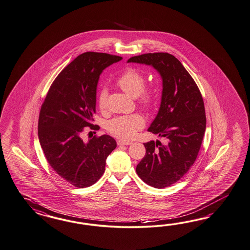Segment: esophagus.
Listing matches in <instances>:
<instances>
[{
    "label": "esophagus",
    "mask_w": 250,
    "mask_h": 250,
    "mask_svg": "<svg viewBox=\"0 0 250 250\" xmlns=\"http://www.w3.org/2000/svg\"><path fill=\"white\" fill-rule=\"evenodd\" d=\"M131 141H124V140H117V145L118 146H129L131 145Z\"/></svg>",
    "instance_id": "esophagus-1"
}]
</instances>
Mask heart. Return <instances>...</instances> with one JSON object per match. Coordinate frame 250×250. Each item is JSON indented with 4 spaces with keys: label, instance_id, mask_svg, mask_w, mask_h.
<instances>
[{
    "label": "heart",
    "instance_id": "1",
    "mask_svg": "<svg viewBox=\"0 0 250 250\" xmlns=\"http://www.w3.org/2000/svg\"><path fill=\"white\" fill-rule=\"evenodd\" d=\"M118 86L133 98H138L139 103L145 107H151L154 105L153 96L148 92L144 91L146 80L141 73L135 69L129 68L117 80ZM108 92L105 87L102 88L98 94V105L104 110L106 107ZM145 125V120L139 114L122 115L115 117L109 121L106 129L110 134L121 139H132L135 137L137 131L142 129Z\"/></svg>",
    "mask_w": 250,
    "mask_h": 250
}]
</instances>
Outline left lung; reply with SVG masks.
<instances>
[{"label": "left lung", "instance_id": "8db88e82", "mask_svg": "<svg viewBox=\"0 0 250 250\" xmlns=\"http://www.w3.org/2000/svg\"><path fill=\"white\" fill-rule=\"evenodd\" d=\"M127 62L149 65L162 79L160 107L147 131L165 137L167 143H145L146 153L136 173L149 186L164 188L182 178L196 161L207 124L202 95L172 54H142L131 57Z\"/></svg>", "mask_w": 250, "mask_h": 250}]
</instances>
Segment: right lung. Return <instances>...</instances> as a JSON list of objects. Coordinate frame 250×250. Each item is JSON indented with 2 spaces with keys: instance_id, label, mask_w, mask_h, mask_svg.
<instances>
[{
  "instance_id": "1",
  "label": "right lung",
  "mask_w": 250,
  "mask_h": 250,
  "mask_svg": "<svg viewBox=\"0 0 250 250\" xmlns=\"http://www.w3.org/2000/svg\"><path fill=\"white\" fill-rule=\"evenodd\" d=\"M122 57L87 52L77 56L55 78L41 107L38 137L54 171L76 188L95 184L104 172L108 155L116 147L110 135L83 142L81 134L92 126L96 89L103 71Z\"/></svg>"
}]
</instances>
